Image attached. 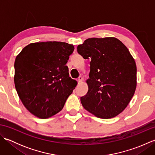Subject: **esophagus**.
Instances as JSON below:
<instances>
[{
	"label": "esophagus",
	"mask_w": 155,
	"mask_h": 155,
	"mask_svg": "<svg viewBox=\"0 0 155 155\" xmlns=\"http://www.w3.org/2000/svg\"><path fill=\"white\" fill-rule=\"evenodd\" d=\"M83 77H78V83H81L82 82H83Z\"/></svg>",
	"instance_id": "1"
}]
</instances>
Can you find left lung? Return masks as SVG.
<instances>
[{"mask_svg":"<svg viewBox=\"0 0 155 155\" xmlns=\"http://www.w3.org/2000/svg\"><path fill=\"white\" fill-rule=\"evenodd\" d=\"M84 59L90 58L88 90L81 98L83 107L101 118L122 113L137 87V66L126 46L114 37L91 38L77 47Z\"/></svg>","mask_w":155,"mask_h":155,"instance_id":"8db88e82","label":"left lung"}]
</instances>
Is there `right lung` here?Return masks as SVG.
I'll return each instance as SVG.
<instances>
[{
	"label": "right lung",
	"instance_id": "1",
	"mask_svg": "<svg viewBox=\"0 0 155 155\" xmlns=\"http://www.w3.org/2000/svg\"><path fill=\"white\" fill-rule=\"evenodd\" d=\"M72 45L48 41L31 43L16 56L14 81L20 99L35 117L48 118L60 112L77 82L67 63Z\"/></svg>",
	"mask_w": 155,
	"mask_h": 155
}]
</instances>
